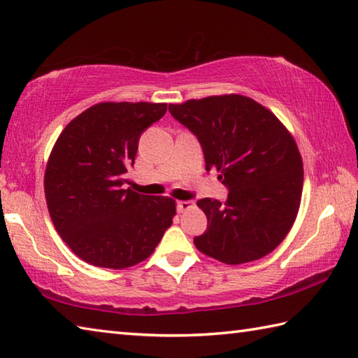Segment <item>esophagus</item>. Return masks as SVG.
I'll return each mask as SVG.
<instances>
[{
	"label": "esophagus",
	"mask_w": 358,
	"mask_h": 358,
	"mask_svg": "<svg viewBox=\"0 0 358 358\" xmlns=\"http://www.w3.org/2000/svg\"><path fill=\"white\" fill-rule=\"evenodd\" d=\"M191 208H194V203L192 201H189V200H180V201H177V211L178 213H185V211H187V209H191Z\"/></svg>",
	"instance_id": "1"
}]
</instances>
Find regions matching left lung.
<instances>
[{
  "label": "left lung",
  "instance_id": "left-lung-1",
  "mask_svg": "<svg viewBox=\"0 0 358 358\" xmlns=\"http://www.w3.org/2000/svg\"><path fill=\"white\" fill-rule=\"evenodd\" d=\"M171 115L197 136L206 171L215 169L228 199H201L208 228L194 243L228 265L257 261L289 234L303 194V159L284 124L241 94L171 103Z\"/></svg>",
  "mask_w": 358,
  "mask_h": 358
}]
</instances>
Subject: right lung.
<instances>
[{
    "label": "right lung",
    "instance_id": "1",
    "mask_svg": "<svg viewBox=\"0 0 358 358\" xmlns=\"http://www.w3.org/2000/svg\"><path fill=\"white\" fill-rule=\"evenodd\" d=\"M167 103L101 102L76 116L55 141L45 172L49 215L76 256L121 270L149 257L172 225L175 200L124 189L143 131Z\"/></svg>",
    "mask_w": 358,
    "mask_h": 358
}]
</instances>
